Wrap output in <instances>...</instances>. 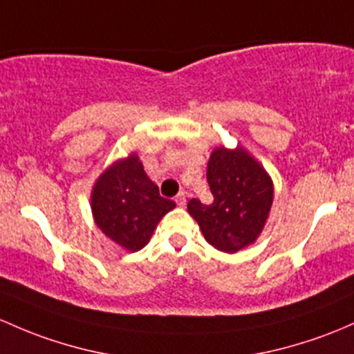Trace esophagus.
<instances>
[{"label":"esophagus","mask_w":354,"mask_h":354,"mask_svg":"<svg viewBox=\"0 0 354 354\" xmlns=\"http://www.w3.org/2000/svg\"><path fill=\"white\" fill-rule=\"evenodd\" d=\"M174 200H176L178 207H183L185 203H187V193L180 192V193H178V195H176V198H174Z\"/></svg>","instance_id":"1"}]
</instances>
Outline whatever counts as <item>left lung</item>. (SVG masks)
<instances>
[{
    "mask_svg": "<svg viewBox=\"0 0 354 354\" xmlns=\"http://www.w3.org/2000/svg\"><path fill=\"white\" fill-rule=\"evenodd\" d=\"M207 181L214 202H188L189 215L198 222L207 243L224 252L254 243L273 202V183L266 171L244 149L221 147L212 152Z\"/></svg>",
    "mask_w": 354,
    "mask_h": 354,
    "instance_id": "8db88e82",
    "label": "left lung"
}]
</instances>
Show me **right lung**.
<instances>
[{
  "instance_id": "obj_1",
  "label": "right lung",
  "mask_w": 354,
  "mask_h": 354,
  "mask_svg": "<svg viewBox=\"0 0 354 354\" xmlns=\"http://www.w3.org/2000/svg\"><path fill=\"white\" fill-rule=\"evenodd\" d=\"M176 203L159 195L136 154L110 166L93 188L91 208L105 236L129 251L149 243L154 227Z\"/></svg>"
}]
</instances>
